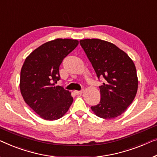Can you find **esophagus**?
<instances>
[{
  "label": "esophagus",
  "mask_w": 157,
  "mask_h": 157,
  "mask_svg": "<svg viewBox=\"0 0 157 157\" xmlns=\"http://www.w3.org/2000/svg\"><path fill=\"white\" fill-rule=\"evenodd\" d=\"M84 92V90H82L80 91H78V90H75L74 92L75 93V94L77 95H79V94H82Z\"/></svg>",
  "instance_id": "esophagus-1"
}]
</instances>
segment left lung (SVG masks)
<instances>
[{"label": "left lung", "instance_id": "8db88e82", "mask_svg": "<svg viewBox=\"0 0 157 157\" xmlns=\"http://www.w3.org/2000/svg\"><path fill=\"white\" fill-rule=\"evenodd\" d=\"M98 79L104 78L99 86L101 100L91 107L97 116L111 119L121 116L136 96L138 79L134 63L126 53L113 44L98 39L79 41Z\"/></svg>", "mask_w": 157, "mask_h": 157}]
</instances>
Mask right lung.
<instances>
[{
  "mask_svg": "<svg viewBox=\"0 0 157 157\" xmlns=\"http://www.w3.org/2000/svg\"><path fill=\"white\" fill-rule=\"evenodd\" d=\"M78 44L75 39H56L42 44L25 60L20 72V92L28 106L44 120L60 118L73 101L71 92L56 84L60 79L63 60Z\"/></svg>",
  "mask_w": 157,
  "mask_h": 157,
  "instance_id": "obj_1",
  "label": "right lung"
}]
</instances>
